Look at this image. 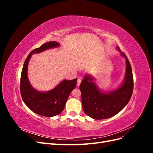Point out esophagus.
I'll list each match as a JSON object with an SVG mask.
<instances>
[{"label": "esophagus", "instance_id": "obj_1", "mask_svg": "<svg viewBox=\"0 0 153 153\" xmlns=\"http://www.w3.org/2000/svg\"><path fill=\"white\" fill-rule=\"evenodd\" d=\"M81 82H82V80H81L80 78H78V80H77V83H76V86L77 87H79L80 86V85L81 84Z\"/></svg>", "mask_w": 153, "mask_h": 153}]
</instances>
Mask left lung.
Wrapping results in <instances>:
<instances>
[{
	"label": "left lung",
	"instance_id": "1",
	"mask_svg": "<svg viewBox=\"0 0 153 153\" xmlns=\"http://www.w3.org/2000/svg\"><path fill=\"white\" fill-rule=\"evenodd\" d=\"M117 49L120 51L119 47ZM126 60V74L122 85L114 91L103 92L91 75H85L80 85L82 107L85 114L94 119L110 118L118 114L131 99L133 89L132 69L127 57L120 51Z\"/></svg>",
	"mask_w": 153,
	"mask_h": 153
}]
</instances>
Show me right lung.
<instances>
[{"instance_id":"1","label":"right lung","mask_w":153,"mask_h":153,"mask_svg":"<svg viewBox=\"0 0 153 153\" xmlns=\"http://www.w3.org/2000/svg\"><path fill=\"white\" fill-rule=\"evenodd\" d=\"M57 47H59V43L50 41L32 50L25 59L21 73L20 92L24 102L32 112L49 117L55 116L62 112L69 94L76 86L77 78L71 80H64L54 89L41 92L30 85L27 76V68L32 54Z\"/></svg>"}]
</instances>
